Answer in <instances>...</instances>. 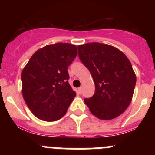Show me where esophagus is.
<instances>
[{
  "label": "esophagus",
  "instance_id": "esophagus-1",
  "mask_svg": "<svg viewBox=\"0 0 155 155\" xmlns=\"http://www.w3.org/2000/svg\"><path fill=\"white\" fill-rule=\"evenodd\" d=\"M78 94H82V87H79V88H78Z\"/></svg>",
  "mask_w": 155,
  "mask_h": 155
}]
</instances>
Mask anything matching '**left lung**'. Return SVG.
<instances>
[{
	"label": "left lung",
	"mask_w": 155,
	"mask_h": 155,
	"mask_svg": "<svg viewBox=\"0 0 155 155\" xmlns=\"http://www.w3.org/2000/svg\"><path fill=\"white\" fill-rule=\"evenodd\" d=\"M81 61L88 69L95 92L84 102L101 120L116 118L129 107L137 77L129 59L110 45L89 43L78 46Z\"/></svg>",
	"instance_id": "obj_1"
}]
</instances>
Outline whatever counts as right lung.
Returning a JSON list of instances; mask_svg holds the SVG:
<instances>
[{"label": "right lung", "instance_id": "right-lung-1", "mask_svg": "<svg viewBox=\"0 0 155 155\" xmlns=\"http://www.w3.org/2000/svg\"><path fill=\"white\" fill-rule=\"evenodd\" d=\"M76 55L75 45H47L37 50L23 69V98L39 119L55 121L66 114L76 95L68 82V71Z\"/></svg>", "mask_w": 155, "mask_h": 155}]
</instances>
